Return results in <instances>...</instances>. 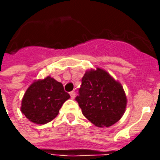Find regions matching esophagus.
I'll use <instances>...</instances> for the list:
<instances>
[{"label": "esophagus", "mask_w": 160, "mask_h": 160, "mask_svg": "<svg viewBox=\"0 0 160 160\" xmlns=\"http://www.w3.org/2000/svg\"><path fill=\"white\" fill-rule=\"evenodd\" d=\"M70 97H71V98H72V99L75 98V97H76V92H75L74 91L71 92H70Z\"/></svg>", "instance_id": "34e87169"}]
</instances>
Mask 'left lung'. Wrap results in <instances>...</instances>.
<instances>
[{
    "instance_id": "left-lung-1",
    "label": "left lung",
    "mask_w": 160,
    "mask_h": 160,
    "mask_svg": "<svg viewBox=\"0 0 160 160\" xmlns=\"http://www.w3.org/2000/svg\"><path fill=\"white\" fill-rule=\"evenodd\" d=\"M75 99L85 118L98 128L118 122L127 106L122 84L98 67L86 71Z\"/></svg>"
}]
</instances>
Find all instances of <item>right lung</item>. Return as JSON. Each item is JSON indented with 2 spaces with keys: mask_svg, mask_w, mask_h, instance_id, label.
<instances>
[{
  "mask_svg": "<svg viewBox=\"0 0 160 160\" xmlns=\"http://www.w3.org/2000/svg\"><path fill=\"white\" fill-rule=\"evenodd\" d=\"M70 98L62 84L47 76L33 81L21 101V112L33 123L45 124L59 113L63 103Z\"/></svg>",
  "mask_w": 160,
  "mask_h": 160,
  "instance_id": "right-lung-1",
  "label": "right lung"
}]
</instances>
